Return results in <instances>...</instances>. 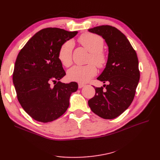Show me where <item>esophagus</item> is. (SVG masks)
Here are the masks:
<instances>
[{
  "instance_id": "obj_1",
  "label": "esophagus",
  "mask_w": 160,
  "mask_h": 160,
  "mask_svg": "<svg viewBox=\"0 0 160 160\" xmlns=\"http://www.w3.org/2000/svg\"><path fill=\"white\" fill-rule=\"evenodd\" d=\"M84 86H85V85L83 83H79V89H81L82 88H83Z\"/></svg>"
}]
</instances>
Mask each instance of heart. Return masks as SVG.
<instances>
[{
    "mask_svg": "<svg viewBox=\"0 0 160 160\" xmlns=\"http://www.w3.org/2000/svg\"><path fill=\"white\" fill-rule=\"evenodd\" d=\"M79 42L90 52L89 62H93L102 67L107 62V58L103 52L104 42L101 37L92 33H84L79 38ZM73 42L67 41L60 47L58 57L62 65L68 67L72 64V51ZM97 73V68L93 63L87 65H75L68 71L69 79L79 83H87Z\"/></svg>",
    "mask_w": 160,
    "mask_h": 160,
    "instance_id": "heart-1",
    "label": "heart"
}]
</instances>
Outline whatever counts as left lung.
Segmentation results:
<instances>
[{"label":"left lung","instance_id":"8db88e82","mask_svg":"<svg viewBox=\"0 0 160 160\" xmlns=\"http://www.w3.org/2000/svg\"><path fill=\"white\" fill-rule=\"evenodd\" d=\"M102 37L108 47L105 68L98 77L103 88H95V95L88 101L91 111L99 117L111 119L123 113L132 103L139 81L136 52L123 34L118 28L102 25L88 29Z\"/></svg>","mask_w":160,"mask_h":160}]
</instances>
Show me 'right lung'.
Segmentation results:
<instances>
[{"instance_id": "obj_1", "label": "right lung", "mask_w": 160, "mask_h": 160, "mask_svg": "<svg viewBox=\"0 0 160 160\" xmlns=\"http://www.w3.org/2000/svg\"><path fill=\"white\" fill-rule=\"evenodd\" d=\"M77 33L59 28H44L18 53L13 84L22 108L38 122L47 123L61 117L69 108L71 94L78 89L76 82L60 81L66 73L58 57L61 45Z\"/></svg>"}]
</instances>
